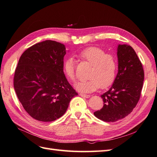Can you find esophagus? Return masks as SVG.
I'll list each match as a JSON object with an SVG mask.
<instances>
[{
  "mask_svg": "<svg viewBox=\"0 0 157 157\" xmlns=\"http://www.w3.org/2000/svg\"><path fill=\"white\" fill-rule=\"evenodd\" d=\"M79 95L82 97H85V98H89V97H90L89 95H86V94H82V93H80Z\"/></svg>",
  "mask_w": 157,
  "mask_h": 157,
  "instance_id": "1",
  "label": "esophagus"
}]
</instances>
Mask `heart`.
Instances as JSON below:
<instances>
[{
  "label": "heart",
  "instance_id": "heart-1",
  "mask_svg": "<svg viewBox=\"0 0 157 157\" xmlns=\"http://www.w3.org/2000/svg\"><path fill=\"white\" fill-rule=\"evenodd\" d=\"M77 56L92 64L89 74L90 78L75 83V88L78 91L91 93L99 89L100 86L102 89H105L114 82L117 66L116 58L113 55L106 54L105 50L99 47L93 46L79 52ZM64 71L69 80L75 81V60L72 57H69L64 61Z\"/></svg>",
  "mask_w": 157,
  "mask_h": 157
}]
</instances>
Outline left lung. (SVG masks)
Wrapping results in <instances>:
<instances>
[{
    "instance_id": "8db88e82",
    "label": "left lung",
    "mask_w": 157,
    "mask_h": 157,
    "mask_svg": "<svg viewBox=\"0 0 157 157\" xmlns=\"http://www.w3.org/2000/svg\"><path fill=\"white\" fill-rule=\"evenodd\" d=\"M118 72L111 88L101 95L103 106L94 112L98 119L114 122L130 114L137 105L143 86L144 73L134 50L127 44L117 49Z\"/></svg>"
}]
</instances>
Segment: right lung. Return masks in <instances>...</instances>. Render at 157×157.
<instances>
[{
	"label": "right lung",
	"mask_w": 157,
	"mask_h": 157,
	"mask_svg": "<svg viewBox=\"0 0 157 157\" xmlns=\"http://www.w3.org/2000/svg\"><path fill=\"white\" fill-rule=\"evenodd\" d=\"M64 44L46 40L23 52L14 76V88L24 109L34 119L52 121L67 111L78 93L64 73Z\"/></svg>",
	"instance_id": "obj_1"
}]
</instances>
